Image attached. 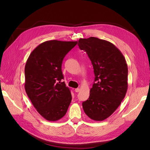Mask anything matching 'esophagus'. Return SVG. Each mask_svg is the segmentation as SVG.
I'll return each instance as SVG.
<instances>
[{"label": "esophagus", "mask_w": 150, "mask_h": 150, "mask_svg": "<svg viewBox=\"0 0 150 150\" xmlns=\"http://www.w3.org/2000/svg\"><path fill=\"white\" fill-rule=\"evenodd\" d=\"M75 92H76V93H78L79 91H80V89H79V88H76V89H75Z\"/></svg>", "instance_id": "esophagus-1"}]
</instances>
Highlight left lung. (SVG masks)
I'll return each instance as SVG.
<instances>
[{"mask_svg": "<svg viewBox=\"0 0 150 150\" xmlns=\"http://www.w3.org/2000/svg\"><path fill=\"white\" fill-rule=\"evenodd\" d=\"M78 46L87 53L93 66L94 83L88 100L83 102L84 112L94 121H103L114 112L128 89V66L114 44L91 37L79 39Z\"/></svg>", "mask_w": 150, "mask_h": 150, "instance_id": "8db88e82", "label": "left lung"}]
</instances>
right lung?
Listing matches in <instances>:
<instances>
[{
    "label": "right lung",
    "instance_id": "right-lung-1",
    "mask_svg": "<svg viewBox=\"0 0 150 150\" xmlns=\"http://www.w3.org/2000/svg\"><path fill=\"white\" fill-rule=\"evenodd\" d=\"M77 41L47 40L35 47L25 66V90L39 114L48 121L64 116L71 102L61 66L63 59Z\"/></svg>",
    "mask_w": 150,
    "mask_h": 150
}]
</instances>
